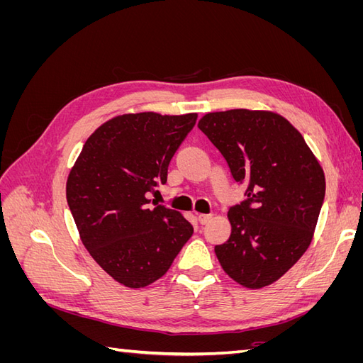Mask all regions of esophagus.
Masks as SVG:
<instances>
[{
  "label": "esophagus",
  "instance_id": "1",
  "mask_svg": "<svg viewBox=\"0 0 363 363\" xmlns=\"http://www.w3.org/2000/svg\"><path fill=\"white\" fill-rule=\"evenodd\" d=\"M212 213H199V221L201 223V224H206V223H208L212 219Z\"/></svg>",
  "mask_w": 363,
  "mask_h": 363
}]
</instances>
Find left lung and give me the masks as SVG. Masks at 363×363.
Wrapping results in <instances>:
<instances>
[{
  "label": "left lung",
  "instance_id": "left-lung-1",
  "mask_svg": "<svg viewBox=\"0 0 363 363\" xmlns=\"http://www.w3.org/2000/svg\"><path fill=\"white\" fill-rule=\"evenodd\" d=\"M199 128L228 163L247 200L227 213L232 235L215 255L236 283L277 281L309 248L325 195L323 167L286 118L232 108L206 113Z\"/></svg>",
  "mask_w": 363,
  "mask_h": 363
}]
</instances>
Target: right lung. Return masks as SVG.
Returning <instances> with one entry per match:
<instances>
[{
  "label": "right lung",
  "instance_id": "add662e5",
  "mask_svg": "<svg viewBox=\"0 0 363 363\" xmlns=\"http://www.w3.org/2000/svg\"><path fill=\"white\" fill-rule=\"evenodd\" d=\"M196 113H124L87 138L69 171L67 200L83 245L108 276L145 288L167 274L194 233L180 212L148 199Z\"/></svg>",
  "mask_w": 363,
  "mask_h": 363
}]
</instances>
